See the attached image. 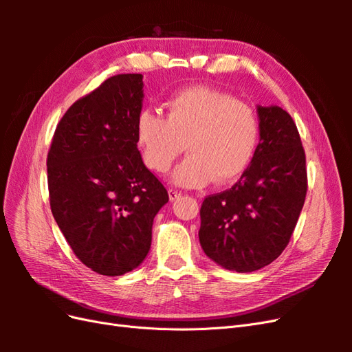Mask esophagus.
I'll return each mask as SVG.
<instances>
[{"mask_svg": "<svg viewBox=\"0 0 352 352\" xmlns=\"http://www.w3.org/2000/svg\"><path fill=\"white\" fill-rule=\"evenodd\" d=\"M180 195H182V194H180L179 190H176V189H168V198H170V201H176Z\"/></svg>", "mask_w": 352, "mask_h": 352, "instance_id": "34e87169", "label": "esophagus"}]
</instances>
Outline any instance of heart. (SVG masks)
<instances>
[{
    "mask_svg": "<svg viewBox=\"0 0 352 352\" xmlns=\"http://www.w3.org/2000/svg\"><path fill=\"white\" fill-rule=\"evenodd\" d=\"M166 109V119L146 109L136 117V144L148 168L166 173L185 145L188 158L172 175L176 185H225L242 175L258 140V120L250 105L228 92L190 87L173 94Z\"/></svg>",
    "mask_w": 352,
    "mask_h": 352,
    "instance_id": "heart-1",
    "label": "heart"
}]
</instances>
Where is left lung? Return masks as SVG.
<instances>
[{
  "label": "left lung",
  "mask_w": 352,
  "mask_h": 352,
  "mask_svg": "<svg viewBox=\"0 0 352 352\" xmlns=\"http://www.w3.org/2000/svg\"><path fill=\"white\" fill-rule=\"evenodd\" d=\"M260 142L230 189L201 206V248L223 269L255 272L289 242L307 194L305 153L292 117L257 105Z\"/></svg>",
  "instance_id": "left-lung-1"
}]
</instances>
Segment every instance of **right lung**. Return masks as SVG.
<instances>
[{
    "label": "right lung",
    "mask_w": 352,
    "mask_h": 352,
    "mask_svg": "<svg viewBox=\"0 0 352 352\" xmlns=\"http://www.w3.org/2000/svg\"><path fill=\"white\" fill-rule=\"evenodd\" d=\"M142 74H117L74 102L47 158L52 216L76 257L104 276L140 265L168 194L138 150Z\"/></svg>",
    "instance_id": "obj_1"
}]
</instances>
